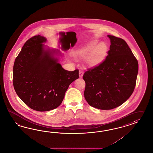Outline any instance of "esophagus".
Instances as JSON below:
<instances>
[{
    "label": "esophagus",
    "instance_id": "esophagus-1",
    "mask_svg": "<svg viewBox=\"0 0 153 153\" xmlns=\"http://www.w3.org/2000/svg\"><path fill=\"white\" fill-rule=\"evenodd\" d=\"M83 70H82V69H80V70H79V77L80 78H82V77H83Z\"/></svg>",
    "mask_w": 153,
    "mask_h": 153
}]
</instances>
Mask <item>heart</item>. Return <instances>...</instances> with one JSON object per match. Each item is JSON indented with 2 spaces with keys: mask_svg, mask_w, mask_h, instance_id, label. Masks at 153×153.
I'll return each mask as SVG.
<instances>
[{
  "mask_svg": "<svg viewBox=\"0 0 153 153\" xmlns=\"http://www.w3.org/2000/svg\"><path fill=\"white\" fill-rule=\"evenodd\" d=\"M107 51V45L103 42L98 44V41H93L75 50L74 56L79 59L88 56L87 60V64L95 66L104 60Z\"/></svg>",
  "mask_w": 153,
  "mask_h": 153,
  "instance_id": "obj_1",
  "label": "heart"
}]
</instances>
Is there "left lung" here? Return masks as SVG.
Returning <instances> with one entry per match:
<instances>
[{"mask_svg":"<svg viewBox=\"0 0 153 153\" xmlns=\"http://www.w3.org/2000/svg\"><path fill=\"white\" fill-rule=\"evenodd\" d=\"M107 36L111 45L106 59L83 76L86 101L102 110L116 108L127 101L134 91L138 73V61L127 42L114 36Z\"/></svg>","mask_w":153,"mask_h":153,"instance_id":"8db88e82","label":"left lung"}]
</instances>
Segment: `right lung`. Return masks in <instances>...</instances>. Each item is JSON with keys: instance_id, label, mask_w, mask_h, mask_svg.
<instances>
[{"instance_id": "obj_1", "label": "right lung", "mask_w": 153, "mask_h": 153, "mask_svg": "<svg viewBox=\"0 0 153 153\" xmlns=\"http://www.w3.org/2000/svg\"><path fill=\"white\" fill-rule=\"evenodd\" d=\"M41 35L30 38L16 57L13 67V85L19 98L30 108L49 111L61 104L78 70L67 71L59 63L60 50L44 45Z\"/></svg>"}]
</instances>
